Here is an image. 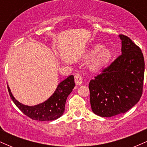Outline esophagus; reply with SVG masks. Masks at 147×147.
Returning a JSON list of instances; mask_svg holds the SVG:
<instances>
[{"label": "esophagus", "instance_id": "obj_1", "mask_svg": "<svg viewBox=\"0 0 147 147\" xmlns=\"http://www.w3.org/2000/svg\"><path fill=\"white\" fill-rule=\"evenodd\" d=\"M75 82L77 85H81L83 83V77L81 75V74L76 73L75 75Z\"/></svg>", "mask_w": 147, "mask_h": 147}]
</instances>
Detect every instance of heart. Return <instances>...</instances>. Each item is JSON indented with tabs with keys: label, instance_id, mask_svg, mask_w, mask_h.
Instances as JSON below:
<instances>
[{
	"label": "heart",
	"instance_id": "1",
	"mask_svg": "<svg viewBox=\"0 0 147 147\" xmlns=\"http://www.w3.org/2000/svg\"><path fill=\"white\" fill-rule=\"evenodd\" d=\"M87 57H92L90 68L97 71L107 65L111 58V52L108 48H102L101 45H95L88 52Z\"/></svg>",
	"mask_w": 147,
	"mask_h": 147
}]
</instances>
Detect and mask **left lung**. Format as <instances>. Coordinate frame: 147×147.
I'll list each match as a JSON object with an SVG mask.
<instances>
[{"label": "left lung", "instance_id": "1", "mask_svg": "<svg viewBox=\"0 0 147 147\" xmlns=\"http://www.w3.org/2000/svg\"><path fill=\"white\" fill-rule=\"evenodd\" d=\"M119 37L122 55L89 83L91 109L101 117H109L127 112L142 95L143 54L129 37L123 34Z\"/></svg>", "mask_w": 147, "mask_h": 147}]
</instances>
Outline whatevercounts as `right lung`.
Returning <instances> with one entry per match:
<instances>
[{
	"label": "right lung",
	"mask_w": 147,
	"mask_h": 147,
	"mask_svg": "<svg viewBox=\"0 0 147 147\" xmlns=\"http://www.w3.org/2000/svg\"><path fill=\"white\" fill-rule=\"evenodd\" d=\"M74 87V77L70 75L59 84L57 90L48 100L34 106H25L18 102L12 95L9 87L7 89L15 105L25 115L34 120L51 121L57 119L63 115L65 111V101Z\"/></svg>",
	"instance_id": "1"
}]
</instances>
